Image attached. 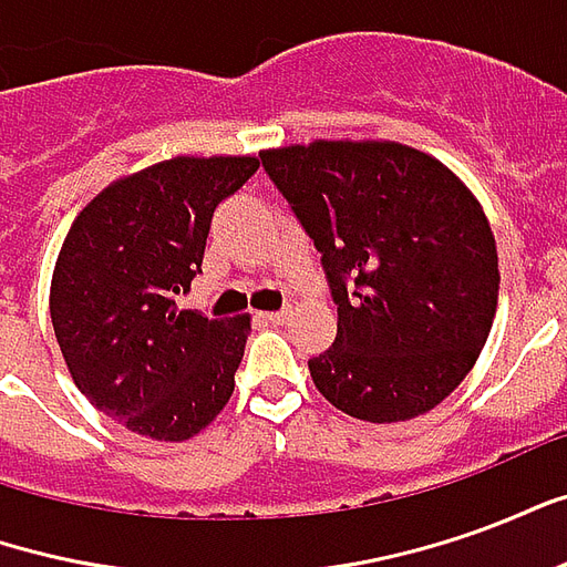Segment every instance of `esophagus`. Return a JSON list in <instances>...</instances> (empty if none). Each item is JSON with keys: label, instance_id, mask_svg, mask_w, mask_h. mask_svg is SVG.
Masks as SVG:
<instances>
[{"label": "esophagus", "instance_id": "1", "mask_svg": "<svg viewBox=\"0 0 567 567\" xmlns=\"http://www.w3.org/2000/svg\"><path fill=\"white\" fill-rule=\"evenodd\" d=\"M288 319H291V309H279V312H264V321H267V324H285Z\"/></svg>", "mask_w": 567, "mask_h": 567}]
</instances>
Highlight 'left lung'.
<instances>
[{
    "label": "left lung",
    "mask_w": 567,
    "mask_h": 567,
    "mask_svg": "<svg viewBox=\"0 0 567 567\" xmlns=\"http://www.w3.org/2000/svg\"><path fill=\"white\" fill-rule=\"evenodd\" d=\"M260 161L321 251L337 303V340L309 358L316 389L380 425L434 410L471 373L498 309L480 199L437 157L389 140H316Z\"/></svg>",
    "instance_id": "obj_1"
}]
</instances>
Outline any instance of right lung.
I'll use <instances>...</instances> for the list:
<instances>
[{"label":"right lung","mask_w":567,"mask_h":567,"mask_svg":"<svg viewBox=\"0 0 567 567\" xmlns=\"http://www.w3.org/2000/svg\"><path fill=\"white\" fill-rule=\"evenodd\" d=\"M260 166L251 154H178L115 178L79 212L51 276V321L69 377L142 437L182 443L234 394L251 316L178 309L212 212Z\"/></svg>","instance_id":"right-lung-1"}]
</instances>
